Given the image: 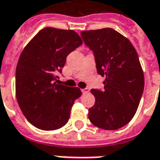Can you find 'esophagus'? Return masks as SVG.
Listing matches in <instances>:
<instances>
[{
  "mask_svg": "<svg viewBox=\"0 0 160 160\" xmlns=\"http://www.w3.org/2000/svg\"><path fill=\"white\" fill-rule=\"evenodd\" d=\"M81 92H82L84 94L88 93V92H89V89H88V88H84V89H82V90H81Z\"/></svg>",
  "mask_w": 160,
  "mask_h": 160,
  "instance_id": "1",
  "label": "esophagus"
}]
</instances>
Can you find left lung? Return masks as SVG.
Returning <instances> with one entry per match:
<instances>
[{
    "instance_id": "8db88e82",
    "label": "left lung",
    "mask_w": 160,
    "mask_h": 160,
    "mask_svg": "<svg viewBox=\"0 0 160 160\" xmlns=\"http://www.w3.org/2000/svg\"><path fill=\"white\" fill-rule=\"evenodd\" d=\"M93 50L98 73L105 77L104 90L92 89L95 104L88 118L96 127L116 130L136 113L144 90V73L138 54L126 37L111 28L81 32Z\"/></svg>"
}]
</instances>
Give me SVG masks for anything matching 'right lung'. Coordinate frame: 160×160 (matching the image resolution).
<instances>
[{
	"instance_id": "add662e5",
	"label": "right lung",
	"mask_w": 160,
	"mask_h": 160,
	"mask_svg": "<svg viewBox=\"0 0 160 160\" xmlns=\"http://www.w3.org/2000/svg\"><path fill=\"white\" fill-rule=\"evenodd\" d=\"M81 43L73 30L46 27L23 49L16 68V98L24 116L38 128L56 130L69 119L82 92L56 83V73H62L68 55Z\"/></svg>"
}]
</instances>
